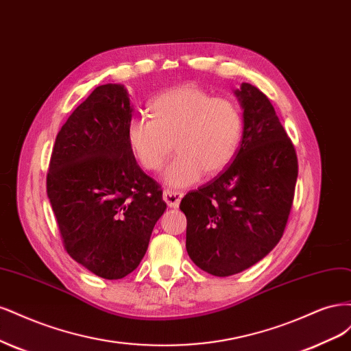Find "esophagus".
<instances>
[{"mask_svg": "<svg viewBox=\"0 0 351 351\" xmlns=\"http://www.w3.org/2000/svg\"><path fill=\"white\" fill-rule=\"evenodd\" d=\"M182 197H184V194H182V192H179V191H172V189H165L163 191V199L171 208H178Z\"/></svg>", "mask_w": 351, "mask_h": 351, "instance_id": "esophagus-1", "label": "esophagus"}]
</instances>
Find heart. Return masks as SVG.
<instances>
[{
    "mask_svg": "<svg viewBox=\"0 0 351 351\" xmlns=\"http://www.w3.org/2000/svg\"><path fill=\"white\" fill-rule=\"evenodd\" d=\"M152 117H134L127 125L132 153L147 171L160 169L173 145L179 152L163 171V180L184 188L201 176L228 167L241 145L243 117L234 101L197 86H180L157 96Z\"/></svg>",
    "mask_w": 351,
    "mask_h": 351,
    "instance_id": "1",
    "label": "heart"
}]
</instances>
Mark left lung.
<instances>
[{"instance_id": "obj_1", "label": "left lung", "mask_w": 351, "mask_h": 351, "mask_svg": "<svg viewBox=\"0 0 351 351\" xmlns=\"http://www.w3.org/2000/svg\"><path fill=\"white\" fill-rule=\"evenodd\" d=\"M243 134L234 160L213 182L191 191L186 252L208 274L228 277L261 261L280 242L298 180L295 147L268 97L250 83L234 90Z\"/></svg>"}]
</instances>
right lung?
<instances>
[{"instance_id":"right-lung-1","label":"right lung","mask_w":351,"mask_h":351,"mask_svg":"<svg viewBox=\"0 0 351 351\" xmlns=\"http://www.w3.org/2000/svg\"><path fill=\"white\" fill-rule=\"evenodd\" d=\"M134 108L122 84L96 87L56 135L47 192L69 255L119 280L138 267L166 210L127 138Z\"/></svg>"}]
</instances>
